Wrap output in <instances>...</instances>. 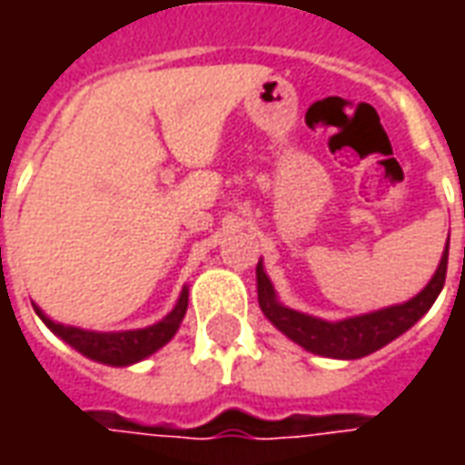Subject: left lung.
Instances as JSON below:
<instances>
[{"instance_id":"1","label":"left lung","mask_w":465,"mask_h":465,"mask_svg":"<svg viewBox=\"0 0 465 465\" xmlns=\"http://www.w3.org/2000/svg\"><path fill=\"white\" fill-rule=\"evenodd\" d=\"M446 266H449V243H446V252H443V259H440L433 279L419 296H413L411 302L401 303V306H391V309H381V312L366 313V316L331 323L282 306L276 302L269 276L263 273L262 263H259L256 266L259 306L279 331L286 333L292 341H296L306 351L329 356V359H361V356H369L381 346L393 341L403 331H409L411 326L429 312L446 283Z\"/></svg>"}]
</instances>
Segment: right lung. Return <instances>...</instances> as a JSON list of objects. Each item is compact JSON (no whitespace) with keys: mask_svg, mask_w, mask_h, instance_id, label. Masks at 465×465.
Listing matches in <instances>:
<instances>
[{"mask_svg":"<svg viewBox=\"0 0 465 465\" xmlns=\"http://www.w3.org/2000/svg\"><path fill=\"white\" fill-rule=\"evenodd\" d=\"M189 306V289H183L179 302L173 306V312L163 319V322L146 326V329H136V331H119V333H99V331H84V329H74V326H64V323H54L46 319L45 313L35 306L39 319L52 329V331L64 339L69 346H74L79 353H84L86 359L102 361L109 366H129L136 361L152 356L153 351L162 349L163 343L172 341V336L179 329L183 313Z\"/></svg>","mask_w":465,"mask_h":465,"instance_id":"right-lung-1","label":"right lung"}]
</instances>
